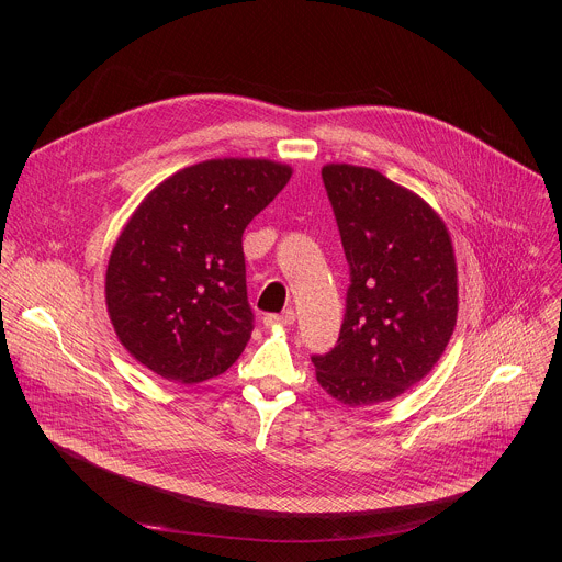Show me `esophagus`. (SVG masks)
<instances>
[{
	"instance_id": "obj_1",
	"label": "esophagus",
	"mask_w": 562,
	"mask_h": 562,
	"mask_svg": "<svg viewBox=\"0 0 562 562\" xmlns=\"http://www.w3.org/2000/svg\"><path fill=\"white\" fill-rule=\"evenodd\" d=\"M295 323V313L293 308H286L284 313H269L265 315V325L267 327H291Z\"/></svg>"
}]
</instances>
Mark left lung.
Listing matches in <instances>:
<instances>
[{"instance_id":"left-lung-1","label":"left lung","mask_w":562,"mask_h":562,"mask_svg":"<svg viewBox=\"0 0 562 562\" xmlns=\"http://www.w3.org/2000/svg\"><path fill=\"white\" fill-rule=\"evenodd\" d=\"M323 182L351 284L338 345L315 378L347 407L386 403L440 360L458 317V273L442 217L382 173L327 165Z\"/></svg>"}]
</instances>
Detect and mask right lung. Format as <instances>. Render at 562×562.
I'll return each mask as SVG.
<instances>
[{"label":"right lung","instance_id":"obj_1","mask_svg":"<svg viewBox=\"0 0 562 562\" xmlns=\"http://www.w3.org/2000/svg\"><path fill=\"white\" fill-rule=\"evenodd\" d=\"M291 173L271 159H206L142 200L106 269L109 317L139 364L193 384L245 351L254 311L243 233Z\"/></svg>","mask_w":562,"mask_h":562}]
</instances>
